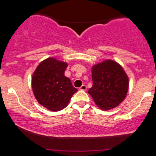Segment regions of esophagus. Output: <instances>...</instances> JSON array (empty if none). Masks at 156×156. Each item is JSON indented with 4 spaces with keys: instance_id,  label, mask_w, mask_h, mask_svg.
<instances>
[{
    "instance_id": "esophagus-1",
    "label": "esophagus",
    "mask_w": 156,
    "mask_h": 156,
    "mask_svg": "<svg viewBox=\"0 0 156 156\" xmlns=\"http://www.w3.org/2000/svg\"><path fill=\"white\" fill-rule=\"evenodd\" d=\"M80 89H81V90H87V86H86L85 84H82V85L80 87Z\"/></svg>"
}]
</instances>
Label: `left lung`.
Listing matches in <instances>:
<instances>
[{
  "label": "left lung",
  "mask_w": 156,
  "mask_h": 156,
  "mask_svg": "<svg viewBox=\"0 0 156 156\" xmlns=\"http://www.w3.org/2000/svg\"><path fill=\"white\" fill-rule=\"evenodd\" d=\"M93 86L88 94L99 108L110 110L117 107L126 96L129 79L117 62L106 60L92 67Z\"/></svg>",
  "instance_id": "obj_1"
}]
</instances>
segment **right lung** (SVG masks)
Instances as JSON below:
<instances>
[{"label": "right lung", "instance_id": "1", "mask_svg": "<svg viewBox=\"0 0 156 156\" xmlns=\"http://www.w3.org/2000/svg\"><path fill=\"white\" fill-rule=\"evenodd\" d=\"M66 62L48 58L40 63L32 77V88L37 101L52 111L64 109L78 91L65 76Z\"/></svg>", "mask_w": 156, "mask_h": 156}]
</instances>
